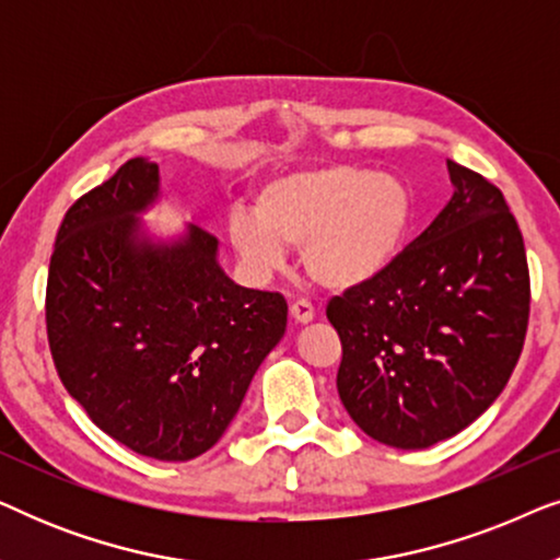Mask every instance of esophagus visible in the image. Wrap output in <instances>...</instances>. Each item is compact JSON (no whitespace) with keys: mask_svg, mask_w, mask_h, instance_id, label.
I'll use <instances>...</instances> for the list:
<instances>
[{"mask_svg":"<svg viewBox=\"0 0 560 560\" xmlns=\"http://www.w3.org/2000/svg\"><path fill=\"white\" fill-rule=\"evenodd\" d=\"M290 318H293L295 324H311V320L316 318V311H313V305L308 301H295L290 303Z\"/></svg>","mask_w":560,"mask_h":560,"instance_id":"34e87169","label":"esophagus"}]
</instances>
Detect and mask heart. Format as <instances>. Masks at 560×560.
Here are the masks:
<instances>
[{
	"instance_id": "heart-1",
	"label": "heart",
	"mask_w": 560,
	"mask_h": 560,
	"mask_svg": "<svg viewBox=\"0 0 560 560\" xmlns=\"http://www.w3.org/2000/svg\"><path fill=\"white\" fill-rule=\"evenodd\" d=\"M252 211L229 219V244L249 272L270 275L301 247L305 272L328 290H351L393 270L410 240L408 183L370 167L326 163L262 183Z\"/></svg>"
}]
</instances>
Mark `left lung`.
I'll return each mask as SVG.
<instances>
[{
    "label": "left lung",
    "instance_id": "1",
    "mask_svg": "<svg viewBox=\"0 0 560 560\" xmlns=\"http://www.w3.org/2000/svg\"><path fill=\"white\" fill-rule=\"evenodd\" d=\"M454 196L393 270L331 298L336 387L351 420L395 448L474 423L515 370L530 316L523 234L502 190L448 160Z\"/></svg>",
    "mask_w": 560,
    "mask_h": 560
}]
</instances>
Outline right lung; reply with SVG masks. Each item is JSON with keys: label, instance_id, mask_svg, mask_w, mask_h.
Returning a JSON list of instances; mask_svg holds the SVG:
<instances>
[{"label": "right lung", "instance_id": "obj_1", "mask_svg": "<svg viewBox=\"0 0 560 560\" xmlns=\"http://www.w3.org/2000/svg\"><path fill=\"white\" fill-rule=\"evenodd\" d=\"M158 163L132 158L66 211L50 257L45 324L58 377L89 418L135 454L188 462L232 423L288 303L217 262V236H144Z\"/></svg>", "mask_w": 560, "mask_h": 560}]
</instances>
